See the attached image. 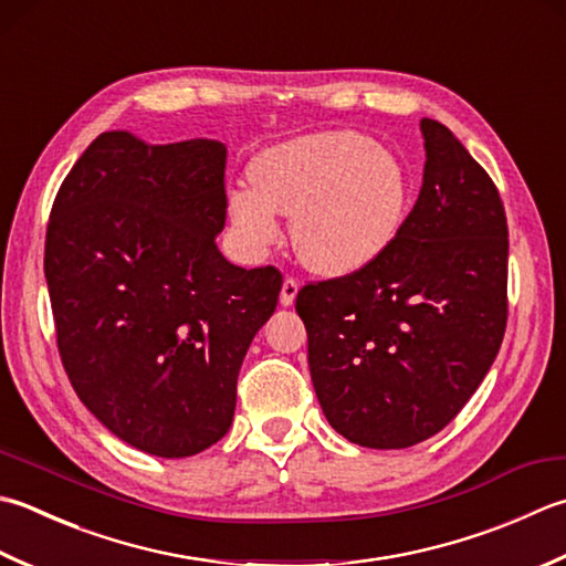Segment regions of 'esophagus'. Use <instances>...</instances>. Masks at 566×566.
Masks as SVG:
<instances>
[{"mask_svg": "<svg viewBox=\"0 0 566 566\" xmlns=\"http://www.w3.org/2000/svg\"><path fill=\"white\" fill-rule=\"evenodd\" d=\"M296 294H298V282L294 280V276H286L284 284H282V294H280L282 306H292Z\"/></svg>", "mask_w": 566, "mask_h": 566, "instance_id": "esophagus-1", "label": "esophagus"}]
</instances>
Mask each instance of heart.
Masks as SVG:
<instances>
[{"label":"heart","mask_w":566,"mask_h":566,"mask_svg":"<svg viewBox=\"0 0 566 566\" xmlns=\"http://www.w3.org/2000/svg\"><path fill=\"white\" fill-rule=\"evenodd\" d=\"M250 186L228 193L240 240L262 252L280 240L276 216L292 218V242L306 270L356 274L395 245L412 208L415 181L395 151L353 129L276 142L250 164Z\"/></svg>","instance_id":"obj_1"}]
</instances>
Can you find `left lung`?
Listing matches in <instances>:
<instances>
[{
	"label": "left lung",
	"mask_w": 566,
	"mask_h": 566,
	"mask_svg": "<svg viewBox=\"0 0 566 566\" xmlns=\"http://www.w3.org/2000/svg\"><path fill=\"white\" fill-rule=\"evenodd\" d=\"M419 129L424 179L395 245L296 296L318 405L368 449H407L444 429L491 370L507 321L497 188L449 127L424 117Z\"/></svg>",
	"instance_id": "obj_1"
}]
</instances>
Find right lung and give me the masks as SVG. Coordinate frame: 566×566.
Masks as SVG:
<instances>
[{
	"mask_svg": "<svg viewBox=\"0 0 566 566\" xmlns=\"http://www.w3.org/2000/svg\"><path fill=\"white\" fill-rule=\"evenodd\" d=\"M216 139L147 144L103 132L59 188L46 272L63 368L129 447L184 459L226 437L242 358L274 314L282 274L235 268Z\"/></svg>",
	"mask_w": 566,
	"mask_h": 566,
	"instance_id": "obj_1",
	"label": "right lung"
}]
</instances>
